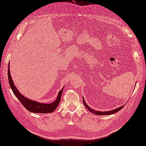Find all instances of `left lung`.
I'll return each instance as SVG.
<instances>
[{"instance_id": "obj_1", "label": "left lung", "mask_w": 146, "mask_h": 146, "mask_svg": "<svg viewBox=\"0 0 146 146\" xmlns=\"http://www.w3.org/2000/svg\"><path fill=\"white\" fill-rule=\"evenodd\" d=\"M83 102H84V104L85 106V107H86L88 110H89V111L91 113H94V114H95V115H111V114H113V113H115L116 112L119 111V110H121L123 108V106H121V107H119L118 108L115 109V110H111V111H96V110H94L93 109L90 108L89 106H88L86 104H85V102L84 98H83Z\"/></svg>"}]
</instances>
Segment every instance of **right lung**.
<instances>
[{"instance_id": "add662e5", "label": "right lung", "mask_w": 146, "mask_h": 146, "mask_svg": "<svg viewBox=\"0 0 146 146\" xmlns=\"http://www.w3.org/2000/svg\"><path fill=\"white\" fill-rule=\"evenodd\" d=\"M8 77L10 86L11 87L14 95L16 96V97L19 99L20 102L22 103V104L24 106V107L29 111L36 113H49L54 111L56 108L58 107L60 101H61V95L64 88L59 91L58 97H57L56 100L54 102L49 104H41V103L29 100V99H28L25 97H23L22 94H20V92L18 91L17 88L15 86V85H14L12 79V77L10 76L9 64L8 69Z\"/></svg>"}]
</instances>
